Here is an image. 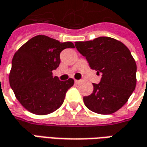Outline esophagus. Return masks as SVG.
Here are the masks:
<instances>
[{"instance_id": "esophagus-1", "label": "esophagus", "mask_w": 147, "mask_h": 147, "mask_svg": "<svg viewBox=\"0 0 147 147\" xmlns=\"http://www.w3.org/2000/svg\"><path fill=\"white\" fill-rule=\"evenodd\" d=\"M75 83H80V80H75Z\"/></svg>"}]
</instances>
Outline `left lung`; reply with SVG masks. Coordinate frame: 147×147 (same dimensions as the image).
<instances>
[{"label":"left lung","mask_w":147,"mask_h":147,"mask_svg":"<svg viewBox=\"0 0 147 147\" xmlns=\"http://www.w3.org/2000/svg\"><path fill=\"white\" fill-rule=\"evenodd\" d=\"M77 50L85 57L92 69L102 74L94 90L83 97L90 110L99 114H111L119 110L131 95L136 86L137 66L131 52L123 43L109 37L93 41L76 42Z\"/></svg>","instance_id":"1"}]
</instances>
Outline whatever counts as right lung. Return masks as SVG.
Returning <instances> with one entry per match:
<instances>
[{"label":"right lung","mask_w":147,"mask_h":147,"mask_svg":"<svg viewBox=\"0 0 147 147\" xmlns=\"http://www.w3.org/2000/svg\"><path fill=\"white\" fill-rule=\"evenodd\" d=\"M72 42H60L45 35H37L16 52L11 61L9 83L16 98L27 110L36 115L53 113L64 102L74 80H59L53 70L61 63L60 53L74 48Z\"/></svg>","instance_id":"add662e5"}]
</instances>
